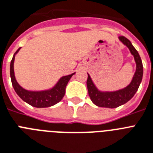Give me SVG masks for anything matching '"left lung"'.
Returning a JSON list of instances; mask_svg holds the SVG:
<instances>
[{
  "mask_svg": "<svg viewBox=\"0 0 153 153\" xmlns=\"http://www.w3.org/2000/svg\"><path fill=\"white\" fill-rule=\"evenodd\" d=\"M119 38L129 48L131 53L134 57V60L137 65L136 72L132 81L127 88L113 92H101L98 91L93 84L89 74H88L87 87L88 94L92 102L96 105L97 106L113 108L125 104L134 95L142 82L143 76V65L139 54L128 39L123 36H120Z\"/></svg>",
  "mask_w": 153,
  "mask_h": 153,
  "instance_id": "1",
  "label": "left lung"
}]
</instances>
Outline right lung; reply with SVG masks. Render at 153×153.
Here are the masks:
<instances>
[{"label": "right lung", "mask_w": 153, "mask_h": 153, "mask_svg": "<svg viewBox=\"0 0 153 153\" xmlns=\"http://www.w3.org/2000/svg\"><path fill=\"white\" fill-rule=\"evenodd\" d=\"M20 48L18 49L16 55L19 51ZM15 55L11 61L10 65V75H11V84L17 94L22 98L24 102H27L30 105L36 108H45V107L52 106L56 103L59 102L62 99L65 93V87L68 82L74 74L63 76L59 79L58 84L51 90L45 91H29L20 87L17 83L15 74H14V60Z\"/></svg>", "instance_id": "1"}]
</instances>
